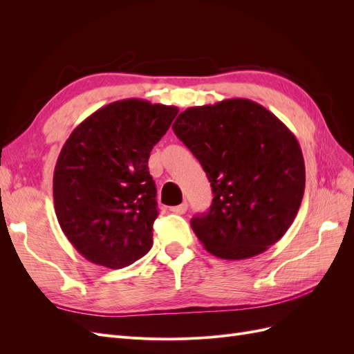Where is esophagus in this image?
Here are the masks:
<instances>
[{"label":"esophagus","instance_id":"obj_1","mask_svg":"<svg viewBox=\"0 0 354 354\" xmlns=\"http://www.w3.org/2000/svg\"><path fill=\"white\" fill-rule=\"evenodd\" d=\"M169 211L174 212V214H185L187 211V202L180 203V205H177V207H171Z\"/></svg>","mask_w":354,"mask_h":354}]
</instances>
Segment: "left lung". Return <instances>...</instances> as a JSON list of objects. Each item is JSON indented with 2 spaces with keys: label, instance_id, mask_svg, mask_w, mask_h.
<instances>
[{
  "label": "left lung",
  "instance_id": "left-lung-1",
  "mask_svg": "<svg viewBox=\"0 0 354 354\" xmlns=\"http://www.w3.org/2000/svg\"><path fill=\"white\" fill-rule=\"evenodd\" d=\"M173 130L212 187L209 211L190 221L205 250L245 260L279 241L306 186L301 147L279 118L252 100L227 99L186 109Z\"/></svg>",
  "mask_w": 354,
  "mask_h": 354
}]
</instances>
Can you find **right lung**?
<instances>
[{
    "label": "right lung",
    "instance_id": "1",
    "mask_svg": "<svg viewBox=\"0 0 354 354\" xmlns=\"http://www.w3.org/2000/svg\"><path fill=\"white\" fill-rule=\"evenodd\" d=\"M176 106L118 100L84 120L63 145L53 176L63 233L84 259L122 269L153 243L156 186L147 160Z\"/></svg>",
    "mask_w": 354,
    "mask_h": 354
}]
</instances>
